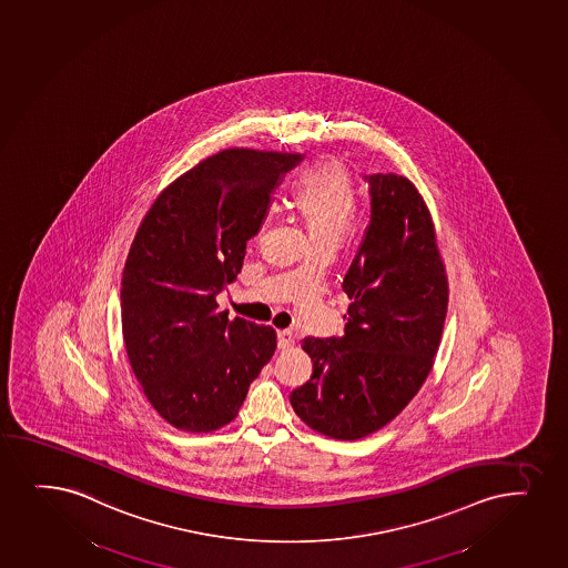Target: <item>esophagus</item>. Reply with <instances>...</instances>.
<instances>
[{
	"label": "esophagus",
	"instance_id": "obj_1",
	"mask_svg": "<svg viewBox=\"0 0 568 568\" xmlns=\"http://www.w3.org/2000/svg\"><path fill=\"white\" fill-rule=\"evenodd\" d=\"M276 339H278V348H287V346L294 345V333L290 332V329H281V332L276 333Z\"/></svg>",
	"mask_w": 568,
	"mask_h": 568
}]
</instances>
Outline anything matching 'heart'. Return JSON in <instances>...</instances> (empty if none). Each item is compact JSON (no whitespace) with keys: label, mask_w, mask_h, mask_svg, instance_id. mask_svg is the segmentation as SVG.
I'll return each mask as SVG.
<instances>
[{"label":"heart","mask_w":568,"mask_h":568,"mask_svg":"<svg viewBox=\"0 0 568 568\" xmlns=\"http://www.w3.org/2000/svg\"><path fill=\"white\" fill-rule=\"evenodd\" d=\"M313 244L337 242L356 215V191L345 166L335 161L314 164L301 178L294 195Z\"/></svg>","instance_id":"1"}]
</instances>
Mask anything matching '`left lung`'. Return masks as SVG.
Wrapping results in <instances>:
<instances>
[{"mask_svg":"<svg viewBox=\"0 0 568 568\" xmlns=\"http://www.w3.org/2000/svg\"><path fill=\"white\" fill-rule=\"evenodd\" d=\"M369 225L343 278L345 335L303 341L313 377L290 396L327 437L369 436L402 413L430 373L447 314V276L430 212L407 178L369 174Z\"/></svg>","mask_w":568,"mask_h":568,"instance_id":"obj_1","label":"left lung"}]
</instances>
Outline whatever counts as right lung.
I'll return each mask as SVG.
<instances>
[{
	"instance_id": "add662e5",
	"label": "right lung",
	"mask_w": 568,
	"mask_h": 568,
	"mask_svg": "<svg viewBox=\"0 0 568 568\" xmlns=\"http://www.w3.org/2000/svg\"><path fill=\"white\" fill-rule=\"evenodd\" d=\"M297 153L225 150L159 195L138 229L121 281L132 372L155 412L183 432L231 423L276 333L229 320L215 297L241 273L271 196Z\"/></svg>"
}]
</instances>
